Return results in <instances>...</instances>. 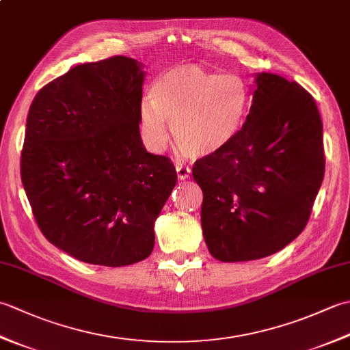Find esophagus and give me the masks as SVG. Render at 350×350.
<instances>
[{
    "instance_id": "34e87169",
    "label": "esophagus",
    "mask_w": 350,
    "mask_h": 350,
    "mask_svg": "<svg viewBox=\"0 0 350 350\" xmlns=\"http://www.w3.org/2000/svg\"><path fill=\"white\" fill-rule=\"evenodd\" d=\"M176 171H177V177H179L180 180H187L191 176V168L188 165H182V163H177Z\"/></svg>"
}]
</instances>
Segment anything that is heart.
I'll use <instances>...</instances> for the list:
<instances>
[{
  "label": "heart",
  "instance_id": "heart-1",
  "mask_svg": "<svg viewBox=\"0 0 350 350\" xmlns=\"http://www.w3.org/2000/svg\"><path fill=\"white\" fill-rule=\"evenodd\" d=\"M251 105L245 81L233 75L183 64L156 81L153 96L139 103V123L147 143L154 148L168 143V123L182 150L212 154L239 135Z\"/></svg>",
  "mask_w": 350,
  "mask_h": 350
}]
</instances>
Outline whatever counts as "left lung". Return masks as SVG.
<instances>
[{"instance_id": "obj_1", "label": "left lung", "mask_w": 350, "mask_h": 350, "mask_svg": "<svg viewBox=\"0 0 350 350\" xmlns=\"http://www.w3.org/2000/svg\"><path fill=\"white\" fill-rule=\"evenodd\" d=\"M323 174V126L313 96L293 81L257 73L239 135L192 168L211 254L248 262L284 248L306 228Z\"/></svg>"}]
</instances>
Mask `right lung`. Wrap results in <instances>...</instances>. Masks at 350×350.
<instances>
[{"label": "right lung", "mask_w": 350, "mask_h": 350, "mask_svg": "<svg viewBox=\"0 0 350 350\" xmlns=\"http://www.w3.org/2000/svg\"><path fill=\"white\" fill-rule=\"evenodd\" d=\"M146 72L129 57L79 64L36 94L21 179L37 226L84 263L118 267L152 254L154 221L176 187L167 156L146 150Z\"/></svg>", "instance_id": "obj_1"}]
</instances>
